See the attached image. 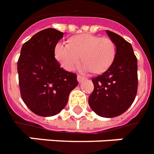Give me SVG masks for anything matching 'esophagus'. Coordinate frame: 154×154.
<instances>
[{
	"label": "esophagus",
	"instance_id": "esophagus-1",
	"mask_svg": "<svg viewBox=\"0 0 154 154\" xmlns=\"http://www.w3.org/2000/svg\"><path fill=\"white\" fill-rule=\"evenodd\" d=\"M85 79V77L82 76V75H77V81L79 82H82V81H84Z\"/></svg>",
	"mask_w": 154,
	"mask_h": 154
}]
</instances>
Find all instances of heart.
<instances>
[{"mask_svg": "<svg viewBox=\"0 0 154 154\" xmlns=\"http://www.w3.org/2000/svg\"><path fill=\"white\" fill-rule=\"evenodd\" d=\"M54 56L68 71H72L79 65L81 57L85 70L94 74H101L112 65L116 56V46L109 37L83 33L69 37L65 46L57 45Z\"/></svg>", "mask_w": 154, "mask_h": 154, "instance_id": "b5f03b06", "label": "heart"}]
</instances>
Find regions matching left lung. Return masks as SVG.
I'll return each instance as SVG.
<instances>
[{
	"mask_svg": "<svg viewBox=\"0 0 154 154\" xmlns=\"http://www.w3.org/2000/svg\"><path fill=\"white\" fill-rule=\"evenodd\" d=\"M106 32L116 45V56L106 72L92 79L94 89L89 105L98 116L114 117L125 112L136 97L137 60L130 43L115 32Z\"/></svg>",
	"mask_w": 154,
	"mask_h": 154,
	"instance_id": "8db88e82",
	"label": "left lung"
}]
</instances>
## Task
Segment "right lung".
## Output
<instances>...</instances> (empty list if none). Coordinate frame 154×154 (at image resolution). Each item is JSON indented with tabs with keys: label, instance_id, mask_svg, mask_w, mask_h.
<instances>
[{
	"label": "right lung",
	"instance_id": "right-lung-1",
	"mask_svg": "<svg viewBox=\"0 0 154 154\" xmlns=\"http://www.w3.org/2000/svg\"><path fill=\"white\" fill-rule=\"evenodd\" d=\"M64 33L49 28L22 45L17 61L23 101L35 114L52 117L67 105L70 92L78 85L77 75L60 68L54 49Z\"/></svg>",
	"mask_w": 154,
	"mask_h": 154
}]
</instances>
